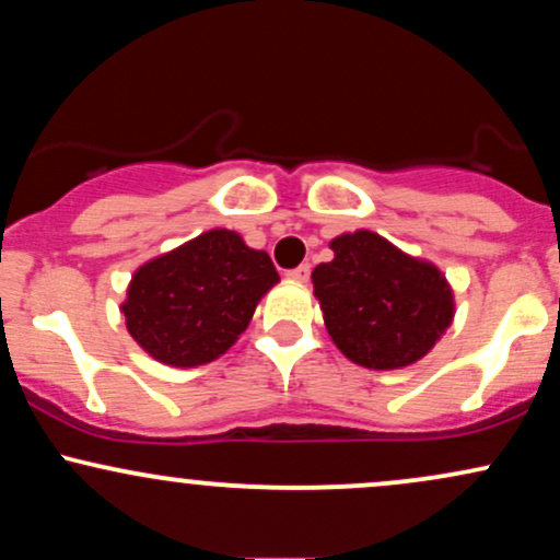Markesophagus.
<instances>
[{"instance_id": "34e87169", "label": "esophagus", "mask_w": 560, "mask_h": 560, "mask_svg": "<svg viewBox=\"0 0 560 560\" xmlns=\"http://www.w3.org/2000/svg\"><path fill=\"white\" fill-rule=\"evenodd\" d=\"M287 276H289V279H292V281H300V284H302V281L311 279V262H302V266L292 268V271H289Z\"/></svg>"}]
</instances>
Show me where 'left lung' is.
Listing matches in <instances>:
<instances>
[{"mask_svg": "<svg viewBox=\"0 0 560 560\" xmlns=\"http://www.w3.org/2000/svg\"><path fill=\"white\" fill-rule=\"evenodd\" d=\"M334 258L313 271V294L334 345L374 371L421 361L453 324V289L434 262L355 231L331 240Z\"/></svg>", "mask_w": 560, "mask_h": 560, "instance_id": "8db88e82", "label": "left lung"}]
</instances>
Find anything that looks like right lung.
<instances>
[{"label": "right lung", "mask_w": 560, "mask_h": 560, "mask_svg": "<svg viewBox=\"0 0 560 560\" xmlns=\"http://www.w3.org/2000/svg\"><path fill=\"white\" fill-rule=\"evenodd\" d=\"M276 281L268 253L247 247L236 231L213 229L137 268L120 311L147 355L195 369L240 339Z\"/></svg>", "instance_id": "right-lung-1"}]
</instances>
